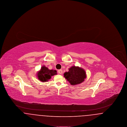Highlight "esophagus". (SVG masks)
Wrapping results in <instances>:
<instances>
[{
    "label": "esophagus",
    "instance_id": "obj_1",
    "mask_svg": "<svg viewBox=\"0 0 127 127\" xmlns=\"http://www.w3.org/2000/svg\"><path fill=\"white\" fill-rule=\"evenodd\" d=\"M58 72L59 74H61L62 72H63V71H62V69H59V70H58Z\"/></svg>",
    "mask_w": 127,
    "mask_h": 127
}]
</instances>
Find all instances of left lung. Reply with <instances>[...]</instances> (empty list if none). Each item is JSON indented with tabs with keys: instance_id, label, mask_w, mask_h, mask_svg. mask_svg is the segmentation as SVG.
Instances as JSON below:
<instances>
[{
	"instance_id": "8db88e82",
	"label": "left lung",
	"mask_w": 127,
	"mask_h": 127,
	"mask_svg": "<svg viewBox=\"0 0 127 127\" xmlns=\"http://www.w3.org/2000/svg\"><path fill=\"white\" fill-rule=\"evenodd\" d=\"M68 70V72L64 73V76L71 85L79 84L86 78L84 69L79 66H71Z\"/></svg>"
}]
</instances>
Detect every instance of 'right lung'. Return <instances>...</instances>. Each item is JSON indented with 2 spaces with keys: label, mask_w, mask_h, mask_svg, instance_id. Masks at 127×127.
Wrapping results in <instances>:
<instances>
[{
  "label": "right lung",
  "mask_w": 127,
  "mask_h": 127,
  "mask_svg": "<svg viewBox=\"0 0 127 127\" xmlns=\"http://www.w3.org/2000/svg\"><path fill=\"white\" fill-rule=\"evenodd\" d=\"M57 71L56 70H50L45 66L41 67L40 70L37 72V77L39 80L41 82H47L51 77L57 75Z\"/></svg>",
  "instance_id": "1"
}]
</instances>
